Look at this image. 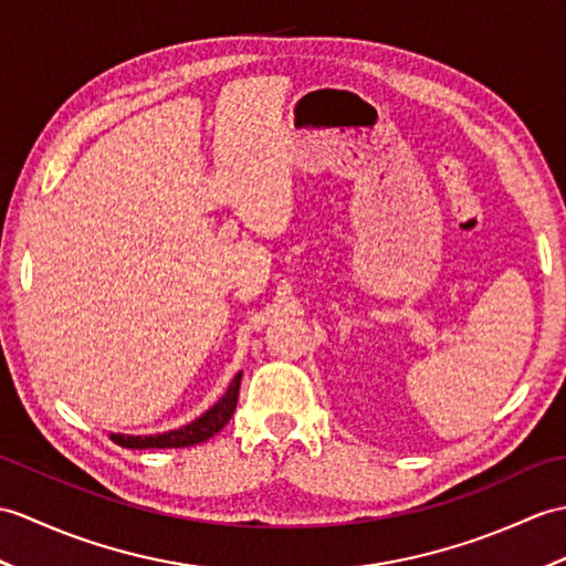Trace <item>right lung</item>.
<instances>
[{
	"instance_id": "obj_1",
	"label": "right lung",
	"mask_w": 566,
	"mask_h": 566,
	"mask_svg": "<svg viewBox=\"0 0 566 566\" xmlns=\"http://www.w3.org/2000/svg\"><path fill=\"white\" fill-rule=\"evenodd\" d=\"M239 388H241V371L235 374V378L229 384L227 392L209 407L205 415H200L195 422L174 429V431H164V433H151V437H133V433H111V439L123 446V449H186V446L202 443L207 439H212L214 433H219L223 427L229 424V419L233 417L235 402H239Z\"/></svg>"
}]
</instances>
